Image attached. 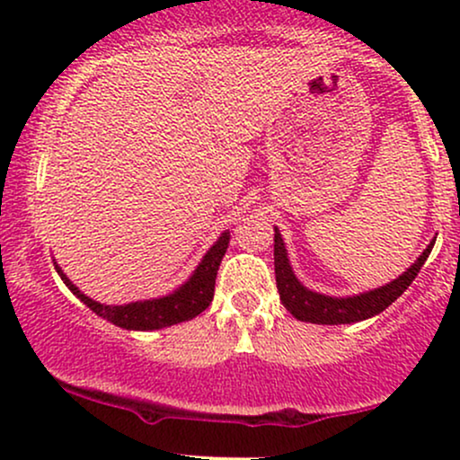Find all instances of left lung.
I'll use <instances>...</instances> for the list:
<instances>
[{
	"instance_id": "1",
	"label": "left lung",
	"mask_w": 460,
	"mask_h": 460,
	"mask_svg": "<svg viewBox=\"0 0 460 460\" xmlns=\"http://www.w3.org/2000/svg\"><path fill=\"white\" fill-rule=\"evenodd\" d=\"M432 246L435 244L426 248L420 255V260L402 277L395 279V281L352 298H332L324 296V294L311 292V289L300 285L288 261V252H285L281 234H279V229H274V274H277V289L281 294V303L285 305V309L296 320L311 322V324H350V322L366 320L381 314L395 298L402 296L404 289L413 283L417 272L424 266Z\"/></svg>"
}]
</instances>
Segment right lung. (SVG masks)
Wrapping results in <instances>:
<instances>
[{"label": "right lung", "mask_w": 460, "mask_h": 460, "mask_svg": "<svg viewBox=\"0 0 460 460\" xmlns=\"http://www.w3.org/2000/svg\"><path fill=\"white\" fill-rule=\"evenodd\" d=\"M226 246H229V234H223L218 237V242L209 248L208 255L203 257V261L199 263V268L194 270L192 277H190V281L186 285H181L177 292L168 294V296L164 298L116 305V307H112V305H102L97 303V300L88 298L86 294L79 292L75 285L68 281L60 268L56 266V270L60 272L62 281L68 285V289H71V292L97 315L110 320L112 324L120 326V329L155 331L164 329V326H172L179 324V322L197 318L199 314H203V311L209 307V303H212L214 298L216 274H218V266L220 261H223Z\"/></svg>", "instance_id": "1"}]
</instances>
